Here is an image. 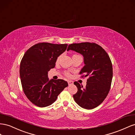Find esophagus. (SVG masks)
Instances as JSON below:
<instances>
[{
    "label": "esophagus",
    "mask_w": 135,
    "mask_h": 135,
    "mask_svg": "<svg viewBox=\"0 0 135 135\" xmlns=\"http://www.w3.org/2000/svg\"><path fill=\"white\" fill-rule=\"evenodd\" d=\"M68 84L69 85H71L74 84V82H73L72 81H71V80L70 81H68Z\"/></svg>",
    "instance_id": "esophagus-1"
}]
</instances>
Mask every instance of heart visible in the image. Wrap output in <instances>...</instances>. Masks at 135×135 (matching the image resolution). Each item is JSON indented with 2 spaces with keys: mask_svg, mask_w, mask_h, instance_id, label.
I'll use <instances>...</instances> for the list:
<instances>
[{
  "mask_svg": "<svg viewBox=\"0 0 135 135\" xmlns=\"http://www.w3.org/2000/svg\"><path fill=\"white\" fill-rule=\"evenodd\" d=\"M59 59H60V56L58 57V58L57 59V60H56L57 62H58ZM65 76H68V77H70V74H69L68 72H65Z\"/></svg>",
  "mask_w": 135,
  "mask_h": 135,
  "instance_id": "obj_1",
  "label": "heart"
}]
</instances>
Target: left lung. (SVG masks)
<instances>
[{
  "label": "left lung",
  "mask_w": 135,
  "mask_h": 135,
  "mask_svg": "<svg viewBox=\"0 0 135 135\" xmlns=\"http://www.w3.org/2000/svg\"><path fill=\"white\" fill-rule=\"evenodd\" d=\"M70 50L83 55L85 65L80 74L89 76L85 88L74 82L78 91L73 97L83 108L93 109L104 101L110 91L113 79L111 61L105 50L95 43L72 44L68 45L67 51Z\"/></svg>",
  "instance_id": "left-lung-1"
}]
</instances>
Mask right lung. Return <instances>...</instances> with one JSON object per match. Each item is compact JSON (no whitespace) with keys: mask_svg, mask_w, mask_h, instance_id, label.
Instances as JSON below:
<instances>
[{"mask_svg":"<svg viewBox=\"0 0 135 135\" xmlns=\"http://www.w3.org/2000/svg\"><path fill=\"white\" fill-rule=\"evenodd\" d=\"M67 46L38 43L29 48L23 56L20 67L22 89L26 97L35 105L44 107L51 105L68 86L67 82L63 80H49L47 75Z\"/></svg>","mask_w":135,"mask_h":135,"instance_id":"right-lung-1","label":"right lung"}]
</instances>
